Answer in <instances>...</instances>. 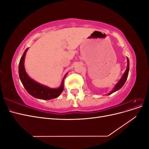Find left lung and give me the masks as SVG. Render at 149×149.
<instances>
[{
    "mask_svg": "<svg viewBox=\"0 0 149 149\" xmlns=\"http://www.w3.org/2000/svg\"><path fill=\"white\" fill-rule=\"evenodd\" d=\"M127 69H126L124 74H123V77L121 78V79L119 80V81L117 83V84L116 85V86L114 87V88L113 89L112 91L107 94V95H109V94L113 93L114 92H116V91H118L119 89H120L123 86V85L124 84V83H125L126 80L127 79L128 77V74H129V60L128 59V58H127Z\"/></svg>",
    "mask_w": 149,
    "mask_h": 149,
    "instance_id": "8db88e82",
    "label": "left lung"
}]
</instances>
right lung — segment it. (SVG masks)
Wrapping results in <instances>:
<instances>
[{
  "label": "right lung",
  "mask_w": 149,
  "mask_h": 149,
  "mask_svg": "<svg viewBox=\"0 0 149 149\" xmlns=\"http://www.w3.org/2000/svg\"><path fill=\"white\" fill-rule=\"evenodd\" d=\"M28 49L29 48L25 49L24 55L21 57L19 66V77L22 84H23L24 88L26 90V91L34 97L40 99V100H49L58 97L63 92V83L66 76H65L63 79L61 86L59 88L56 89L49 88L31 79L28 76V74H26L24 67L25 56Z\"/></svg>",
  "instance_id": "right-lung-1"
}]
</instances>
